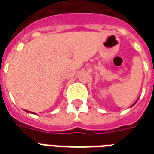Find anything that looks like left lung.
Returning a JSON list of instances; mask_svg holds the SVG:
<instances>
[{
  "label": "left lung",
  "instance_id": "left-lung-1",
  "mask_svg": "<svg viewBox=\"0 0 154 154\" xmlns=\"http://www.w3.org/2000/svg\"><path fill=\"white\" fill-rule=\"evenodd\" d=\"M135 103H136V102H135ZM134 104H133V105H134ZM133 105H132V106H133Z\"/></svg>",
  "mask_w": 154,
  "mask_h": 154
}]
</instances>
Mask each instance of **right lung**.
<instances>
[{
	"mask_svg": "<svg viewBox=\"0 0 154 154\" xmlns=\"http://www.w3.org/2000/svg\"><path fill=\"white\" fill-rule=\"evenodd\" d=\"M26 112H31V111H28V110H26Z\"/></svg>",
	"mask_w": 154,
	"mask_h": 154,
	"instance_id": "right-lung-1",
	"label": "right lung"
}]
</instances>
